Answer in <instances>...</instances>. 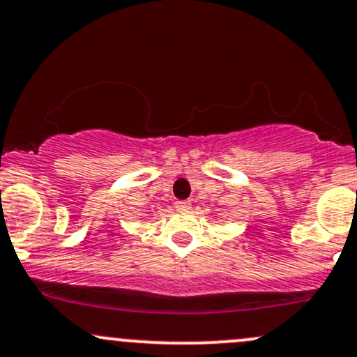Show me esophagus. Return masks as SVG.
I'll list each match as a JSON object with an SVG mask.
<instances>
[{
    "mask_svg": "<svg viewBox=\"0 0 357 357\" xmlns=\"http://www.w3.org/2000/svg\"><path fill=\"white\" fill-rule=\"evenodd\" d=\"M174 207H176V210H190L191 208V202L190 200H178L174 204Z\"/></svg>",
    "mask_w": 357,
    "mask_h": 357,
    "instance_id": "esophagus-1",
    "label": "esophagus"
}]
</instances>
